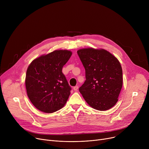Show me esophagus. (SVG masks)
Listing matches in <instances>:
<instances>
[{"mask_svg": "<svg viewBox=\"0 0 149 149\" xmlns=\"http://www.w3.org/2000/svg\"><path fill=\"white\" fill-rule=\"evenodd\" d=\"M73 89H74V90L75 91H77L78 89H79V86H74V87L73 88Z\"/></svg>", "mask_w": 149, "mask_h": 149, "instance_id": "1", "label": "esophagus"}]
</instances>
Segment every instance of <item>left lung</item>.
<instances>
[{
    "label": "left lung",
    "mask_w": 149,
    "mask_h": 149,
    "mask_svg": "<svg viewBox=\"0 0 149 149\" xmlns=\"http://www.w3.org/2000/svg\"><path fill=\"white\" fill-rule=\"evenodd\" d=\"M77 54L86 72V81L79 88L84 99L98 111L112 108L118 100L123 86L120 61L104 49L83 48Z\"/></svg>",
    "instance_id": "8db88e82"
}]
</instances>
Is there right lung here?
<instances>
[{"instance_id":"add662e5","label":"right lung","mask_w":149,"mask_h":149,"mask_svg":"<svg viewBox=\"0 0 149 149\" xmlns=\"http://www.w3.org/2000/svg\"><path fill=\"white\" fill-rule=\"evenodd\" d=\"M72 52L56 50L34 59L28 67L25 86L31 102L39 111L53 113L63 107L71 88L62 72Z\"/></svg>"}]
</instances>
